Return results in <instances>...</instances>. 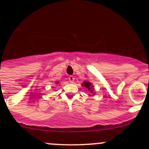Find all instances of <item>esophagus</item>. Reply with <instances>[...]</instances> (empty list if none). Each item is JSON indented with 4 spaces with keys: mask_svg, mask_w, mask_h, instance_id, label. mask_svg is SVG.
I'll list each match as a JSON object with an SVG mask.
<instances>
[{
    "mask_svg": "<svg viewBox=\"0 0 149 149\" xmlns=\"http://www.w3.org/2000/svg\"><path fill=\"white\" fill-rule=\"evenodd\" d=\"M74 80H75V78L73 77V76H69V81H70V83H73V82H74Z\"/></svg>",
    "mask_w": 149,
    "mask_h": 149,
    "instance_id": "1",
    "label": "esophagus"
}]
</instances>
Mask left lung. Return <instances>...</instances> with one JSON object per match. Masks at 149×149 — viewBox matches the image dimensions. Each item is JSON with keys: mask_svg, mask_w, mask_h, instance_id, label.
Listing matches in <instances>:
<instances>
[{"mask_svg": "<svg viewBox=\"0 0 149 149\" xmlns=\"http://www.w3.org/2000/svg\"><path fill=\"white\" fill-rule=\"evenodd\" d=\"M82 86H85L86 88H88V91H90V92L91 93H94V88H93V86L92 84H91V82L89 81H84V84H82Z\"/></svg>", "mask_w": 149, "mask_h": 149, "instance_id": "left-lung-1", "label": "left lung"}]
</instances>
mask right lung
<instances>
[{
	"mask_svg": "<svg viewBox=\"0 0 149 149\" xmlns=\"http://www.w3.org/2000/svg\"><path fill=\"white\" fill-rule=\"evenodd\" d=\"M57 83H58V82H57Z\"/></svg>",
	"mask_w": 149,
	"mask_h": 149,
	"instance_id": "1",
	"label": "right lung"
}]
</instances>
